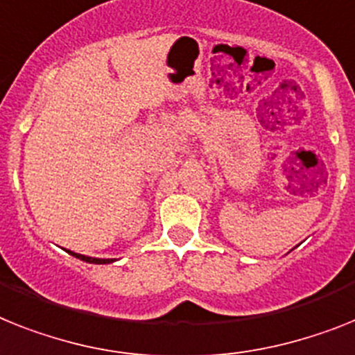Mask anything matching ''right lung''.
I'll return each instance as SVG.
<instances>
[{
	"mask_svg": "<svg viewBox=\"0 0 355 355\" xmlns=\"http://www.w3.org/2000/svg\"><path fill=\"white\" fill-rule=\"evenodd\" d=\"M69 254H72V256H76L78 259H81V261H87V263H96V265H103V263H112V259H96V257H87V256H81V254H74V252L67 250Z\"/></svg>",
	"mask_w": 355,
	"mask_h": 355,
	"instance_id": "add662e5",
	"label": "right lung"
}]
</instances>
